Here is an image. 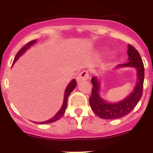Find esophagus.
<instances>
[{"mask_svg":"<svg viewBox=\"0 0 153 153\" xmlns=\"http://www.w3.org/2000/svg\"><path fill=\"white\" fill-rule=\"evenodd\" d=\"M89 79V73L87 71H82V72L79 73L78 74V76H76V81H77L78 83L79 82H82V81H85L86 79Z\"/></svg>","mask_w":153,"mask_h":153,"instance_id":"obj_1","label":"esophagus"}]
</instances>
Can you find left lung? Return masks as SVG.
Instances as JSON below:
<instances>
[{
	"label": "left lung",
	"instance_id": "obj_1",
	"mask_svg": "<svg viewBox=\"0 0 153 153\" xmlns=\"http://www.w3.org/2000/svg\"><path fill=\"white\" fill-rule=\"evenodd\" d=\"M128 61L124 64H118L115 70L120 68H135L136 70V83L132 93L126 98L118 102H110L106 101L100 95V77L94 76L92 78L93 83L91 96L90 97V105L97 116L105 120H116L129 114L137 105L143 95V82H144V65L140 53L131 45H128Z\"/></svg>",
	"mask_w": 153,
	"mask_h": 153
}]
</instances>
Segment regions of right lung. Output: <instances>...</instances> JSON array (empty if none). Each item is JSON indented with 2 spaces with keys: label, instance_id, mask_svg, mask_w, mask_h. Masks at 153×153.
I'll return each mask as SVG.
<instances>
[{
  "label": "right lung",
  "instance_id": "right-lung-1",
  "mask_svg": "<svg viewBox=\"0 0 153 153\" xmlns=\"http://www.w3.org/2000/svg\"><path fill=\"white\" fill-rule=\"evenodd\" d=\"M36 42V40H32V41L29 42L27 44H26V45H24V47L21 48L20 51L17 52V55H16L15 58H14V60H13V64L14 63H15L16 61H17V60L19 59V57L21 56H22L23 54H24V53L26 52L27 51L28 49H29L30 47H31L32 45H33V44H35ZM76 86V79H73L72 80L70 81V83H69L68 85H67V88H66V90H65V92H64V96H63V104H62L61 106V108L60 109V110L57 112V113L55 114V116L53 117H52V118H51L50 120H46V121H44V122H40V123H36L34 122L35 123H39V124H47V123H53V122H55V121H56V120H58L59 119L61 118L63 116V114L65 113V111H66V109H67V100H68V97L70 96V94L71 93V92L73 91V90L75 89Z\"/></svg>",
  "mask_w": 153,
  "mask_h": 153
}]
</instances>
